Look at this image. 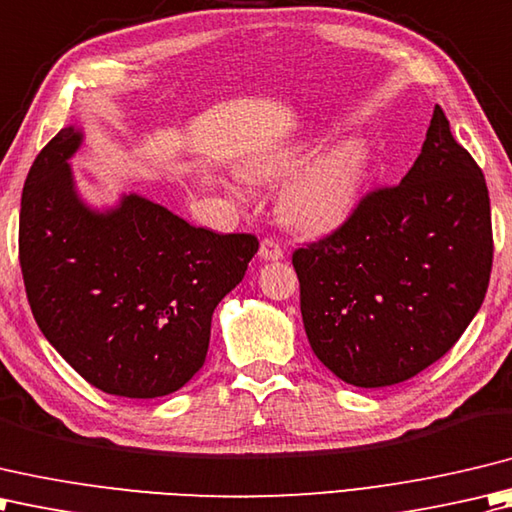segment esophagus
I'll list each match as a JSON object with an SVG mask.
<instances>
[{
    "label": "esophagus",
    "instance_id": "obj_1",
    "mask_svg": "<svg viewBox=\"0 0 512 512\" xmlns=\"http://www.w3.org/2000/svg\"><path fill=\"white\" fill-rule=\"evenodd\" d=\"M258 254L263 260H280L285 256V249L280 247V243L274 241V238H265V241L260 243Z\"/></svg>",
    "mask_w": 512,
    "mask_h": 512
}]
</instances>
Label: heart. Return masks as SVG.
<instances>
[{
  "mask_svg": "<svg viewBox=\"0 0 512 512\" xmlns=\"http://www.w3.org/2000/svg\"><path fill=\"white\" fill-rule=\"evenodd\" d=\"M314 152L309 143H289L256 156L249 172L258 179H283ZM298 170V169H297ZM299 171V170H298ZM296 172V171H295ZM297 173V172H296ZM369 174V148L362 139H342L316 154L291 176L280 194L285 221L307 234L336 229L356 210ZM236 192H241L234 187Z\"/></svg>",
  "mask_w": 512,
  "mask_h": 512,
  "instance_id": "obj_1",
  "label": "heart"
}]
</instances>
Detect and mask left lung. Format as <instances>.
I'll return each instance as SVG.
<instances>
[{"label": "left lung", "instance_id": "1", "mask_svg": "<svg viewBox=\"0 0 512 512\" xmlns=\"http://www.w3.org/2000/svg\"><path fill=\"white\" fill-rule=\"evenodd\" d=\"M291 260L311 349L353 387L409 380L460 340L486 296L493 227L484 174L440 106L402 183Z\"/></svg>", "mask_w": 512, "mask_h": 512}]
</instances>
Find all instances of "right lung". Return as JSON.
I'll return each mask as SVG.
<instances>
[{
	"label": "right lung",
	"instance_id": "right-lung-1",
	"mask_svg": "<svg viewBox=\"0 0 512 512\" xmlns=\"http://www.w3.org/2000/svg\"><path fill=\"white\" fill-rule=\"evenodd\" d=\"M81 141L68 125L26 176L19 265L30 309L92 387L161 398L203 367L214 309L243 280L258 238L194 227L139 194L92 210L68 163Z\"/></svg>",
	"mask_w": 512,
	"mask_h": 512
}]
</instances>
